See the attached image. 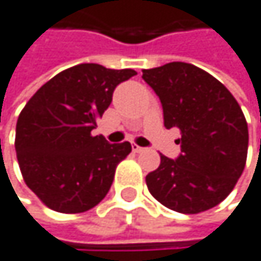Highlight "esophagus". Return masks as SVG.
I'll return each instance as SVG.
<instances>
[{
	"label": "esophagus",
	"mask_w": 261,
	"mask_h": 261,
	"mask_svg": "<svg viewBox=\"0 0 261 261\" xmlns=\"http://www.w3.org/2000/svg\"><path fill=\"white\" fill-rule=\"evenodd\" d=\"M132 151H134V152H143V151H146V148L138 146V145H132Z\"/></svg>",
	"instance_id": "1"
}]
</instances>
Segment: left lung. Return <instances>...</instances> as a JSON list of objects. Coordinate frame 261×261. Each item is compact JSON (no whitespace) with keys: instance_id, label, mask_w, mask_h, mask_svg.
Segmentation results:
<instances>
[{"instance_id":"1","label":"left lung","mask_w":261,"mask_h":261,"mask_svg":"<svg viewBox=\"0 0 261 261\" xmlns=\"http://www.w3.org/2000/svg\"><path fill=\"white\" fill-rule=\"evenodd\" d=\"M159 96L166 129L177 127L180 154L160 155L146 176L152 196L179 213L205 212L224 201L240 179L247 155V123L237 99L207 71L171 62L143 70Z\"/></svg>"}]
</instances>
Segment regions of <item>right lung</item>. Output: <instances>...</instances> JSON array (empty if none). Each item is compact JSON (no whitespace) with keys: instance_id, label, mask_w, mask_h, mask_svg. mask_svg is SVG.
<instances>
[{"instance_id":"1","label":"right lung","mask_w":261,"mask_h":261,"mask_svg":"<svg viewBox=\"0 0 261 261\" xmlns=\"http://www.w3.org/2000/svg\"><path fill=\"white\" fill-rule=\"evenodd\" d=\"M134 70L98 63L68 68L28 101L17 121L15 151L26 185L60 213H82L110 190L115 169L130 143H110L92 130L112 102L116 85Z\"/></svg>"}]
</instances>
